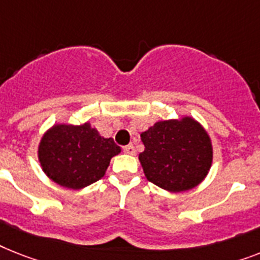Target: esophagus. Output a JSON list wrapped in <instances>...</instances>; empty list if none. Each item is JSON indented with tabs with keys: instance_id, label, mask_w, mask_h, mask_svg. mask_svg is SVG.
<instances>
[{
	"instance_id": "34e87169",
	"label": "esophagus",
	"mask_w": 260,
	"mask_h": 260,
	"mask_svg": "<svg viewBox=\"0 0 260 260\" xmlns=\"http://www.w3.org/2000/svg\"><path fill=\"white\" fill-rule=\"evenodd\" d=\"M123 151H125L126 154H128V155H134L135 154V147L133 145H127L123 147Z\"/></svg>"
}]
</instances>
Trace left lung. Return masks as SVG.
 Instances as JSON below:
<instances>
[{
    "label": "left lung",
    "mask_w": 260,
    "mask_h": 260,
    "mask_svg": "<svg viewBox=\"0 0 260 260\" xmlns=\"http://www.w3.org/2000/svg\"><path fill=\"white\" fill-rule=\"evenodd\" d=\"M138 159L147 181L170 192H183L205 181L214 149L209 133L190 115L155 122L141 134Z\"/></svg>",
    "instance_id": "1"
}]
</instances>
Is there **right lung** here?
I'll list each match as a JSON object with an SVG mask.
<instances>
[{
    "label": "right lung",
    "mask_w": 260,
    "mask_h": 260,
    "mask_svg": "<svg viewBox=\"0 0 260 260\" xmlns=\"http://www.w3.org/2000/svg\"><path fill=\"white\" fill-rule=\"evenodd\" d=\"M121 147L105 138L90 122L54 123L41 137L37 156L49 179L70 190H81L100 181Z\"/></svg>",
    "instance_id": "1"
}]
</instances>
